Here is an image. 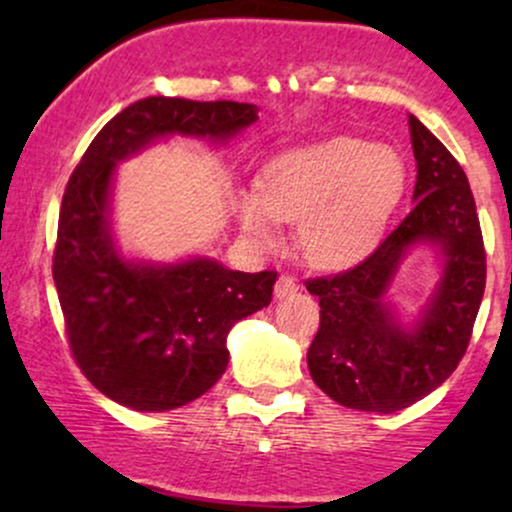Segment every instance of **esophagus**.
<instances>
[{"mask_svg": "<svg viewBox=\"0 0 512 512\" xmlns=\"http://www.w3.org/2000/svg\"><path fill=\"white\" fill-rule=\"evenodd\" d=\"M298 291V281L293 279L289 274H281L279 279H276L274 284V296L276 298H286V296H293V293Z\"/></svg>", "mask_w": 512, "mask_h": 512, "instance_id": "esophagus-1", "label": "esophagus"}]
</instances>
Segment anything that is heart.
<instances>
[{
	"label": "heart",
	"mask_w": 512,
	"mask_h": 512,
	"mask_svg": "<svg viewBox=\"0 0 512 512\" xmlns=\"http://www.w3.org/2000/svg\"><path fill=\"white\" fill-rule=\"evenodd\" d=\"M407 187L397 151L337 137L269 161L257 192L236 197L245 233L274 243L276 219L298 223V248L322 269L346 267L373 250Z\"/></svg>",
	"instance_id": "heart-1"
}]
</instances>
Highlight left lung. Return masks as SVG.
<instances>
[{"instance_id":"8db88e82","label":"left lung","mask_w":512,"mask_h":512,"mask_svg":"<svg viewBox=\"0 0 512 512\" xmlns=\"http://www.w3.org/2000/svg\"><path fill=\"white\" fill-rule=\"evenodd\" d=\"M416 158L414 209L363 262L315 276L320 330L308 349L315 385L342 407L375 414L407 409L450 378L472 339L486 286L477 204L455 156L409 115ZM416 242L436 244L444 276L414 331L382 303L398 262Z\"/></svg>"}]
</instances>
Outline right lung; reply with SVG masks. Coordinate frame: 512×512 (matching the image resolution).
Here are the masks:
<instances>
[{
	"mask_svg": "<svg viewBox=\"0 0 512 512\" xmlns=\"http://www.w3.org/2000/svg\"><path fill=\"white\" fill-rule=\"evenodd\" d=\"M257 120L236 101L149 96L96 134L64 190L52 279L76 366L96 390L134 411L178 409L228 366L226 337L272 301L276 272H233L209 257L137 264L110 236L115 163L158 137L226 142Z\"/></svg>",
	"mask_w": 512,
	"mask_h": 512,
	"instance_id": "1",
	"label": "right lung"
}]
</instances>
